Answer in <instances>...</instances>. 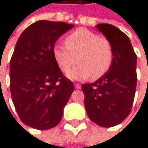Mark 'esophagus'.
Returning <instances> with one entry per match:
<instances>
[{
  "label": "esophagus",
  "instance_id": "esophagus-1",
  "mask_svg": "<svg viewBox=\"0 0 148 148\" xmlns=\"http://www.w3.org/2000/svg\"><path fill=\"white\" fill-rule=\"evenodd\" d=\"M74 86H75L76 89H81V84H77V83H76V84H74Z\"/></svg>",
  "mask_w": 148,
  "mask_h": 148
}]
</instances>
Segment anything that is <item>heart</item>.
I'll return each mask as SVG.
<instances>
[{"label":"heart","mask_w":148,"mask_h":148,"mask_svg":"<svg viewBox=\"0 0 148 148\" xmlns=\"http://www.w3.org/2000/svg\"><path fill=\"white\" fill-rule=\"evenodd\" d=\"M65 44L53 48L54 59L64 72L77 62L79 64L68 73L72 79L83 80L104 77L113 63V48L110 40L86 29H78L65 38Z\"/></svg>","instance_id":"1"}]
</instances>
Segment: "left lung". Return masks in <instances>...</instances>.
<instances>
[{
    "label": "left lung",
    "instance_id": "1",
    "mask_svg": "<svg viewBox=\"0 0 148 148\" xmlns=\"http://www.w3.org/2000/svg\"><path fill=\"white\" fill-rule=\"evenodd\" d=\"M96 28L112 42L113 63L104 77L82 84V90L89 119L100 126L111 127L120 124L132 110L137 84V56L130 39L118 28L108 23Z\"/></svg>",
    "mask_w": 148,
    "mask_h": 148
}]
</instances>
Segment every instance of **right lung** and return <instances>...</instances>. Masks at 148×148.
<instances>
[{
	"label": "right lung",
	"instance_id": "1",
	"mask_svg": "<svg viewBox=\"0 0 148 148\" xmlns=\"http://www.w3.org/2000/svg\"><path fill=\"white\" fill-rule=\"evenodd\" d=\"M73 24L38 21L18 39L10 60L11 97L20 119L38 130L59 124L74 90L53 57L57 40Z\"/></svg>",
	"mask_w": 148,
	"mask_h": 148
}]
</instances>
